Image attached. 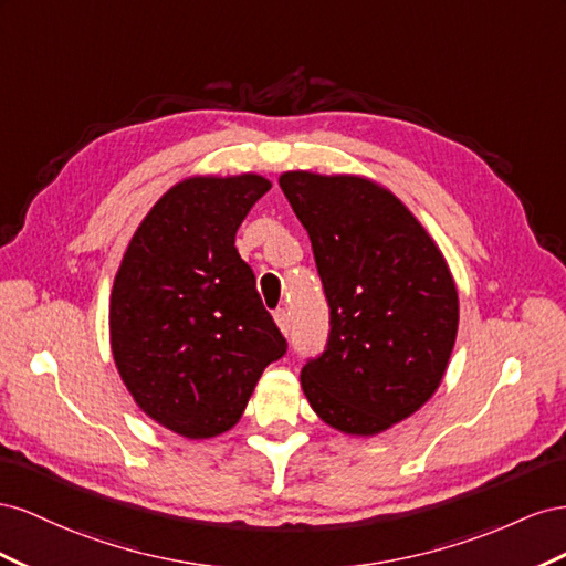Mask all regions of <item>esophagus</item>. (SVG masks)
Listing matches in <instances>:
<instances>
[{"instance_id": "1", "label": "esophagus", "mask_w": 566, "mask_h": 566, "mask_svg": "<svg viewBox=\"0 0 566 566\" xmlns=\"http://www.w3.org/2000/svg\"><path fill=\"white\" fill-rule=\"evenodd\" d=\"M274 322H277V327L282 329V334H289V329H292V315H289L286 308L274 311Z\"/></svg>"}]
</instances>
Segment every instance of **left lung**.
Masks as SVG:
<instances>
[{
	"instance_id": "obj_1",
	"label": "left lung",
	"mask_w": 566,
	"mask_h": 566,
	"mask_svg": "<svg viewBox=\"0 0 566 566\" xmlns=\"http://www.w3.org/2000/svg\"><path fill=\"white\" fill-rule=\"evenodd\" d=\"M280 187L329 303L327 348L301 369L303 394L329 427L381 433L446 375L460 319L453 274L408 206L367 177L289 170Z\"/></svg>"
}]
</instances>
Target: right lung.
Masks as SVG:
<instances>
[{
	"label": "right lung",
	"instance_id": "right-lung-1",
	"mask_svg": "<svg viewBox=\"0 0 566 566\" xmlns=\"http://www.w3.org/2000/svg\"><path fill=\"white\" fill-rule=\"evenodd\" d=\"M270 180L197 175L160 197L113 280L118 375L144 415L185 439L232 429L286 342L234 237Z\"/></svg>",
	"mask_w": 566,
	"mask_h": 566
}]
</instances>
